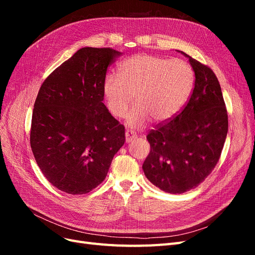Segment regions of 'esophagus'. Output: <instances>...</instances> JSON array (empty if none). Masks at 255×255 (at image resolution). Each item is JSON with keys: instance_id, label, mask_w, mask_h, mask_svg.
<instances>
[{"instance_id": "obj_1", "label": "esophagus", "mask_w": 255, "mask_h": 255, "mask_svg": "<svg viewBox=\"0 0 255 255\" xmlns=\"http://www.w3.org/2000/svg\"><path fill=\"white\" fill-rule=\"evenodd\" d=\"M137 138V135L134 134L133 132H129V130H127L126 132V141L127 142H130L132 140L136 139Z\"/></svg>"}]
</instances>
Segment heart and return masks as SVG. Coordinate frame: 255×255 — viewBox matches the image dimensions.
Segmentation results:
<instances>
[{
    "mask_svg": "<svg viewBox=\"0 0 255 255\" xmlns=\"http://www.w3.org/2000/svg\"><path fill=\"white\" fill-rule=\"evenodd\" d=\"M119 74H107L102 91L105 105L115 118L126 117L135 96L136 106L128 125L138 128L151 118L157 123L172 120L186 104L195 74L186 61L152 54H136L123 60Z\"/></svg>",
    "mask_w": 255,
    "mask_h": 255,
    "instance_id": "obj_1",
    "label": "heart"
}]
</instances>
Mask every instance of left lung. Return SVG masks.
Returning <instances> with one entry per match:
<instances>
[{
  "instance_id": "left-lung-1",
  "label": "left lung",
  "mask_w": 255,
  "mask_h": 255,
  "mask_svg": "<svg viewBox=\"0 0 255 255\" xmlns=\"http://www.w3.org/2000/svg\"><path fill=\"white\" fill-rule=\"evenodd\" d=\"M181 53L195 72V88L179 115L150 130L151 151L142 165L146 179L170 194H183L206 179L219 160L229 127L217 76Z\"/></svg>"
}]
</instances>
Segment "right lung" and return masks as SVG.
Here are the masks:
<instances>
[{
	"label": "right lung",
	"instance_id": "obj_1",
	"mask_svg": "<svg viewBox=\"0 0 255 255\" xmlns=\"http://www.w3.org/2000/svg\"><path fill=\"white\" fill-rule=\"evenodd\" d=\"M121 54L82 48L38 92L30 148L47 180L67 194H87L101 184L125 144V127L106 109L102 91L107 67Z\"/></svg>",
	"mask_w": 255,
	"mask_h": 255
}]
</instances>
